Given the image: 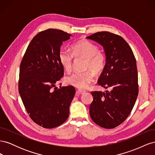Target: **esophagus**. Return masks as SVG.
<instances>
[{
    "instance_id": "esophagus-1",
    "label": "esophagus",
    "mask_w": 155,
    "mask_h": 155,
    "mask_svg": "<svg viewBox=\"0 0 155 155\" xmlns=\"http://www.w3.org/2000/svg\"><path fill=\"white\" fill-rule=\"evenodd\" d=\"M78 92L79 94H83V93L85 92V91L82 90V89H78Z\"/></svg>"
}]
</instances>
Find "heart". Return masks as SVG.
Masks as SVG:
<instances>
[{
  "mask_svg": "<svg viewBox=\"0 0 155 155\" xmlns=\"http://www.w3.org/2000/svg\"><path fill=\"white\" fill-rule=\"evenodd\" d=\"M71 48L72 52L66 48H61L58 54L59 63L66 72L71 71L74 58L79 57L86 58V69H92L96 74H100L104 70L107 63L106 55L98 50L99 48L95 43L88 40L81 39L72 44ZM91 71L74 72L66 77L65 81L68 85L78 88H86L94 77Z\"/></svg>",
  "mask_w": 155,
  "mask_h": 155,
  "instance_id": "1",
  "label": "heart"
}]
</instances>
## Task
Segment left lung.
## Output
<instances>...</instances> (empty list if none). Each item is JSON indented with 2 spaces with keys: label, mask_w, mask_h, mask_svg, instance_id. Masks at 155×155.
<instances>
[{
  "label": "left lung",
  "mask_w": 155,
  "mask_h": 155,
  "mask_svg": "<svg viewBox=\"0 0 155 155\" xmlns=\"http://www.w3.org/2000/svg\"><path fill=\"white\" fill-rule=\"evenodd\" d=\"M87 38L104 46L107 63L97 83L110 89L105 92H91V118L101 127L115 128L127 118L138 97L136 59L129 44L118 35L99 31Z\"/></svg>",
  "instance_id": "1"
}]
</instances>
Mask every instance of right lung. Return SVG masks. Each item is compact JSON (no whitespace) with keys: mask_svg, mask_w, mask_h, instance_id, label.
Here are the masks:
<instances>
[{"mask_svg":"<svg viewBox=\"0 0 155 155\" xmlns=\"http://www.w3.org/2000/svg\"><path fill=\"white\" fill-rule=\"evenodd\" d=\"M71 36L57 29L42 31L32 39L21 61L18 92L30 118L44 128L56 127L67 120L76 93L72 85L55 87L64 76L60 47Z\"/></svg>","mask_w":155,"mask_h":155,"instance_id":"obj_1","label":"right lung"}]
</instances>
